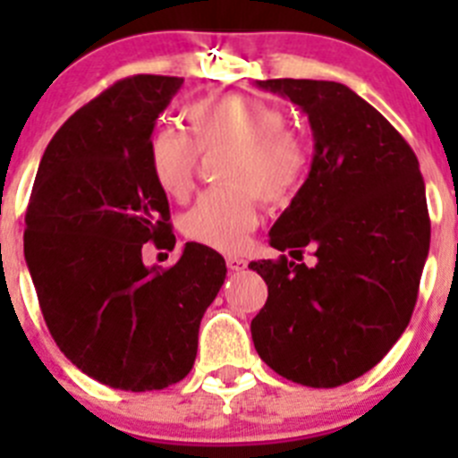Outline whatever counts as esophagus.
I'll return each instance as SVG.
<instances>
[{
    "label": "esophagus",
    "mask_w": 458,
    "mask_h": 458,
    "mask_svg": "<svg viewBox=\"0 0 458 458\" xmlns=\"http://www.w3.org/2000/svg\"><path fill=\"white\" fill-rule=\"evenodd\" d=\"M245 266H248V261H245V259H241V257H226V268L233 270V273L242 270V268H245Z\"/></svg>",
    "instance_id": "esophagus-1"
}]
</instances>
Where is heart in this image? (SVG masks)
I'll use <instances>...</instances> for the list:
<instances>
[{"mask_svg": "<svg viewBox=\"0 0 458 458\" xmlns=\"http://www.w3.org/2000/svg\"><path fill=\"white\" fill-rule=\"evenodd\" d=\"M190 137L174 125H156L147 140L151 179L167 197L185 199L192 190L199 153L229 147L220 181L181 222L185 238L204 248L236 252L257 226L259 197L279 204L298 190L307 172V147L284 128L282 109L266 100L225 93L194 100L183 109Z\"/></svg>", "mask_w": 458, "mask_h": 458, "instance_id": "obj_1", "label": "heart"}]
</instances>
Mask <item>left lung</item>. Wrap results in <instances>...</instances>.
Returning a JSON list of instances; mask_svg holds the SVG:
<instances>
[{
	"mask_svg": "<svg viewBox=\"0 0 458 458\" xmlns=\"http://www.w3.org/2000/svg\"><path fill=\"white\" fill-rule=\"evenodd\" d=\"M307 114L314 157L270 229L293 257L252 261L268 301L252 318L266 365L307 387H337L386 358L418 302L431 222L420 163L394 125L346 84L264 80ZM315 250L318 264L301 265Z\"/></svg>",
	"mask_w": 458,
	"mask_h": 458,
	"instance_id": "obj_1",
	"label": "left lung"
}]
</instances>
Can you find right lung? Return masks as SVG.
I'll return each instance as SVG.
<instances>
[{
  "mask_svg": "<svg viewBox=\"0 0 458 458\" xmlns=\"http://www.w3.org/2000/svg\"><path fill=\"white\" fill-rule=\"evenodd\" d=\"M181 84L135 75L80 107L47 144L24 216V259L52 339L116 390H163L190 374L201 317L226 277L222 254L199 242H185L172 268L141 261L148 241L176 242L147 140Z\"/></svg>",
  "mask_w": 458,
  "mask_h": 458,
  "instance_id": "right-lung-1",
  "label": "right lung"
}]
</instances>
